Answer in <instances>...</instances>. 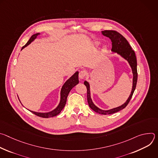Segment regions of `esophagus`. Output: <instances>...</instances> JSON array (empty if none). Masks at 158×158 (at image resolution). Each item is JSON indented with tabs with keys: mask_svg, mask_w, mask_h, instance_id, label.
I'll use <instances>...</instances> for the list:
<instances>
[{
	"mask_svg": "<svg viewBox=\"0 0 158 158\" xmlns=\"http://www.w3.org/2000/svg\"><path fill=\"white\" fill-rule=\"evenodd\" d=\"M85 74H86V73H85V71H80V73H79V78H80L81 79H83L85 77Z\"/></svg>",
	"mask_w": 158,
	"mask_h": 158,
	"instance_id": "obj_1",
	"label": "esophagus"
}]
</instances>
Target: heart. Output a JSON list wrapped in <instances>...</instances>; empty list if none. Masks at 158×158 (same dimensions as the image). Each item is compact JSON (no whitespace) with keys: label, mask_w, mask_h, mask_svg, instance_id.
Instances as JSON below:
<instances>
[{"label":"heart","mask_w":158,"mask_h":158,"mask_svg":"<svg viewBox=\"0 0 158 158\" xmlns=\"http://www.w3.org/2000/svg\"><path fill=\"white\" fill-rule=\"evenodd\" d=\"M100 44H101V42H100L96 41V42H94V44H93V47L95 48H98V47H99V46H100Z\"/></svg>","instance_id":"heart-1"}]
</instances>
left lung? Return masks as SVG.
I'll list each match as a JSON object with an SVG mask.
<instances>
[{"label": "left lung", "instance_id": "left-lung-1", "mask_svg": "<svg viewBox=\"0 0 158 158\" xmlns=\"http://www.w3.org/2000/svg\"><path fill=\"white\" fill-rule=\"evenodd\" d=\"M102 35L109 37L112 42V49L111 51L113 52H116L118 54L120 55L124 59H126L129 64L133 74L132 79V88L131 93V94L127 101L123 105L111 109L109 110H102L98 107L93 103L92 99L91 98V93H90V85L88 82L86 81H84V84L87 87V102L89 107H91L94 111L98 112L101 114H110L115 113L124 108H125L128 103L129 102L133 93L135 91L136 87L137 81H138V72H137V60L136 54L134 51L132 49L131 46L129 45L127 40L121 34L115 31H102Z\"/></svg>", "mask_w": 158, "mask_h": 158}]
</instances>
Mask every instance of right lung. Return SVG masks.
<instances>
[{
  "instance_id": "right-lung-1",
  "label": "right lung",
  "mask_w": 158,
  "mask_h": 158,
  "mask_svg": "<svg viewBox=\"0 0 158 158\" xmlns=\"http://www.w3.org/2000/svg\"><path fill=\"white\" fill-rule=\"evenodd\" d=\"M39 35H40V33H37V34L32 35L31 36V37L30 38V39L29 40V41L27 42V44L25 45L24 46L22 47V49H23L24 48L27 46L29 44H30L33 40H34L37 38V37ZM78 75H79V72H77V71L68 80H67V81L64 83V84L62 87L61 91H60V102H59V105L57 106V107L56 109H54L53 110H52L51 112H37L32 111L30 110H29L31 112H32V113L34 114L35 115L41 117V118H52V117L56 116L57 114H59L61 112V110L63 109V108L64 107V106L66 104L67 98V96H68L69 92L71 91V90L76 85H77L79 83Z\"/></svg>"
}]
</instances>
